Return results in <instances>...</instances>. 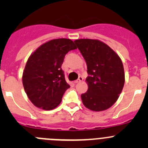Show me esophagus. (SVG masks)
I'll list each match as a JSON object with an SVG mask.
<instances>
[{
	"instance_id": "esophagus-1",
	"label": "esophagus",
	"mask_w": 148,
	"mask_h": 148,
	"mask_svg": "<svg viewBox=\"0 0 148 148\" xmlns=\"http://www.w3.org/2000/svg\"><path fill=\"white\" fill-rule=\"evenodd\" d=\"M82 81H83V78L82 77H79L78 79L75 80V81L74 82V83H79V82H82Z\"/></svg>"
}]
</instances>
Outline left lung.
Returning a JSON list of instances; mask_svg holds the SVG:
<instances>
[{"label": "left lung", "mask_w": 148, "mask_h": 148, "mask_svg": "<svg viewBox=\"0 0 148 148\" xmlns=\"http://www.w3.org/2000/svg\"><path fill=\"white\" fill-rule=\"evenodd\" d=\"M87 66L88 90L81 95L84 105L100 112L118 99L125 84V71L120 56L102 41L81 38L74 41Z\"/></svg>", "instance_id": "left-lung-1"}]
</instances>
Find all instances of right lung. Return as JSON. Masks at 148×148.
<instances>
[{"mask_svg":"<svg viewBox=\"0 0 148 148\" xmlns=\"http://www.w3.org/2000/svg\"><path fill=\"white\" fill-rule=\"evenodd\" d=\"M76 49L69 38L52 39L40 46L29 56L22 82L28 99L36 107L51 110L62 102L65 91L70 87L62 65L65 55Z\"/></svg>","mask_w":148,"mask_h":148,"instance_id":"add662e5","label":"right lung"}]
</instances>
